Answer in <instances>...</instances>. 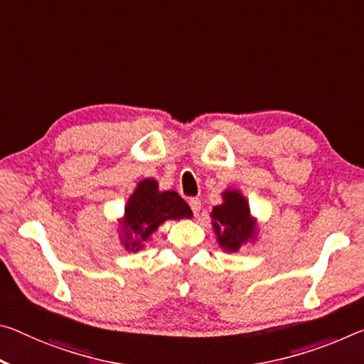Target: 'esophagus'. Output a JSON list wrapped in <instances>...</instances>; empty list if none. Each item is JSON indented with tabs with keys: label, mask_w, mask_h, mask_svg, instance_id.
Listing matches in <instances>:
<instances>
[{
	"label": "esophagus",
	"mask_w": 364,
	"mask_h": 364,
	"mask_svg": "<svg viewBox=\"0 0 364 364\" xmlns=\"http://www.w3.org/2000/svg\"><path fill=\"white\" fill-rule=\"evenodd\" d=\"M189 205H191L194 215H198L199 210H200V200L198 198H191V199H189Z\"/></svg>",
	"instance_id": "esophagus-1"
}]
</instances>
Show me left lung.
I'll return each instance as SVG.
<instances>
[{"mask_svg": "<svg viewBox=\"0 0 364 364\" xmlns=\"http://www.w3.org/2000/svg\"><path fill=\"white\" fill-rule=\"evenodd\" d=\"M212 228L217 243L225 252H236L241 246L259 238L257 218L252 217L250 203L238 189H225L222 204L212 207Z\"/></svg>", "mask_w": 364, "mask_h": 364, "instance_id": "1", "label": "left lung"}]
</instances>
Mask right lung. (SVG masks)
I'll return each instance as SVG.
<instances>
[{
    "label": "right lung",
    "instance_id": "add662e5",
    "mask_svg": "<svg viewBox=\"0 0 364 364\" xmlns=\"http://www.w3.org/2000/svg\"><path fill=\"white\" fill-rule=\"evenodd\" d=\"M181 218H193L186 200L176 191H160L157 181L146 178L137 183L118 218L119 245L129 252H139L161 223Z\"/></svg>",
    "mask_w": 364,
    "mask_h": 364
}]
</instances>
